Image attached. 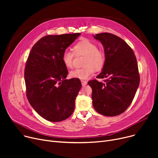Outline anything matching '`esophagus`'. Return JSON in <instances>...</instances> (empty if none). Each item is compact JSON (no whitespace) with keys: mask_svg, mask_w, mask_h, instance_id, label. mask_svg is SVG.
Instances as JSON below:
<instances>
[{"mask_svg":"<svg viewBox=\"0 0 158 158\" xmlns=\"http://www.w3.org/2000/svg\"><path fill=\"white\" fill-rule=\"evenodd\" d=\"M81 84H82V86H86V85H87V82L85 81L82 80V81H81Z\"/></svg>","mask_w":158,"mask_h":158,"instance_id":"1","label":"esophagus"}]
</instances>
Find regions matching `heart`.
<instances>
[{
  "mask_svg": "<svg viewBox=\"0 0 158 158\" xmlns=\"http://www.w3.org/2000/svg\"><path fill=\"white\" fill-rule=\"evenodd\" d=\"M73 52L65 51L62 55V61L66 67L71 68L75 55L85 56L83 68L72 70L70 72L72 78L81 80L88 79L92 76L95 69H101L105 63L106 56L101 50L98 49L97 45L91 40L83 38L75 44L72 48Z\"/></svg>",
  "mask_w": 158,
  "mask_h": 158,
  "instance_id": "obj_1",
  "label": "heart"
}]
</instances>
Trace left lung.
Instances as JSON below:
<instances>
[{
  "label": "left lung",
  "mask_w": 158,
  "mask_h": 158,
  "mask_svg": "<svg viewBox=\"0 0 158 158\" xmlns=\"http://www.w3.org/2000/svg\"><path fill=\"white\" fill-rule=\"evenodd\" d=\"M94 37L102 43L106 56L102 71L88 84L92 88L94 109L102 115L114 117L131 104L139 84L136 58L132 49L120 37L108 32Z\"/></svg>",
  "instance_id": "left-lung-1"
}]
</instances>
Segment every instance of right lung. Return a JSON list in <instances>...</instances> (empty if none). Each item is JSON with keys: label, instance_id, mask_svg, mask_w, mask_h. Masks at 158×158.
<instances>
[{"label": "right lung", "instance_id": "add662e5", "mask_svg": "<svg viewBox=\"0 0 158 158\" xmlns=\"http://www.w3.org/2000/svg\"><path fill=\"white\" fill-rule=\"evenodd\" d=\"M81 33L47 35L32 47L24 70L26 95L31 106L50 122L68 118L81 88L78 79H66L62 55Z\"/></svg>", "mask_w": 158, "mask_h": 158}]
</instances>
